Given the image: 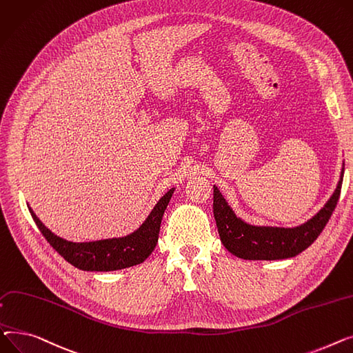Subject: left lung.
I'll list each match as a JSON object with an SVG mask.
<instances>
[{
  "label": "left lung",
  "instance_id": "1",
  "mask_svg": "<svg viewBox=\"0 0 353 353\" xmlns=\"http://www.w3.org/2000/svg\"><path fill=\"white\" fill-rule=\"evenodd\" d=\"M343 181V168L335 192L323 208L294 228L251 225L235 215L219 190L214 185V216L221 242L232 255L250 261H275L292 258L305 251L321 235L335 211Z\"/></svg>",
  "mask_w": 353,
  "mask_h": 353
}]
</instances>
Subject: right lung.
I'll return each mask as SVG.
<instances>
[{"mask_svg":"<svg viewBox=\"0 0 353 353\" xmlns=\"http://www.w3.org/2000/svg\"><path fill=\"white\" fill-rule=\"evenodd\" d=\"M175 188L170 190L154 206V210L143 223L132 234L122 238L101 239L94 242H71L52 234L41 222L28 206L30 214L38 230L50 242L54 250L67 262L81 271L108 272L142 263L155 250L161 221L172 198Z\"/></svg>","mask_w":353,"mask_h":353,"instance_id":"obj_1","label":"right lung"}]
</instances>
